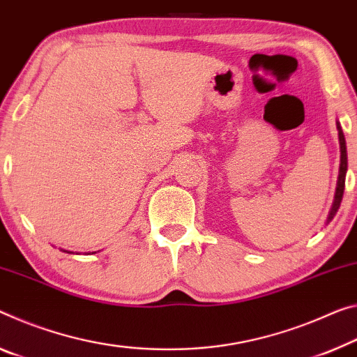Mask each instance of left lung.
<instances>
[{"instance_id":"8db88e82","label":"left lung","mask_w":357,"mask_h":357,"mask_svg":"<svg viewBox=\"0 0 357 357\" xmlns=\"http://www.w3.org/2000/svg\"><path fill=\"white\" fill-rule=\"evenodd\" d=\"M337 130H338V139H340V174H338V183H337V190H335V200H333L332 209L329 213V218H327V222H331L335 216L338 208H340V203L343 199V190H344V176H347V168H348V157H347V143H344V135L343 130L340 127V123H337Z\"/></svg>"}]
</instances>
